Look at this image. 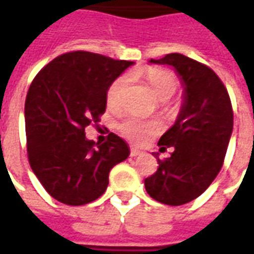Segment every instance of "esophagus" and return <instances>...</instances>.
<instances>
[{
  "label": "esophagus",
  "mask_w": 254,
  "mask_h": 254,
  "mask_svg": "<svg viewBox=\"0 0 254 254\" xmlns=\"http://www.w3.org/2000/svg\"><path fill=\"white\" fill-rule=\"evenodd\" d=\"M143 154V152H141V151H140V149H137V148H130V156H137V155H141Z\"/></svg>",
  "instance_id": "1"
}]
</instances>
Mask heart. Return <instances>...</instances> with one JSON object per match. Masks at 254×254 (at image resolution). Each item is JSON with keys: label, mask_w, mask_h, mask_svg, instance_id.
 Instances as JSON below:
<instances>
[{"label": "heart", "mask_w": 254, "mask_h": 254, "mask_svg": "<svg viewBox=\"0 0 254 254\" xmlns=\"http://www.w3.org/2000/svg\"><path fill=\"white\" fill-rule=\"evenodd\" d=\"M144 76L154 89L155 95L160 100L170 99L176 94L180 85L176 74L163 67H148L144 70ZM129 83H130V77L127 74H121L110 84L106 94L107 106L110 109L113 110L121 109L124 103V95L127 92ZM160 130H162L160 122L143 121L136 117H129L118 124V132L127 140L134 144H144L151 137H154L155 134H158Z\"/></svg>", "instance_id": "b5f03b06"}]
</instances>
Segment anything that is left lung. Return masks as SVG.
<instances>
[{
  "label": "left lung",
  "mask_w": 254,
  "mask_h": 254,
  "mask_svg": "<svg viewBox=\"0 0 254 254\" xmlns=\"http://www.w3.org/2000/svg\"><path fill=\"white\" fill-rule=\"evenodd\" d=\"M152 64L171 65L181 76L185 100L176 124L160 137L158 170L144 185L149 196L167 205H182L202 194L222 169L233 132V106L229 92L212 69L178 53Z\"/></svg>",
  "instance_id": "1"
}]
</instances>
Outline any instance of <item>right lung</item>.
Here are the masks:
<instances>
[{"label": "right lung", "mask_w": 254, "mask_h": 254, "mask_svg": "<svg viewBox=\"0 0 254 254\" xmlns=\"http://www.w3.org/2000/svg\"><path fill=\"white\" fill-rule=\"evenodd\" d=\"M132 64L77 50L54 58L32 80L24 107L28 162L60 202L99 198L111 169L129 156L127 144L114 133L95 144L84 130L100 121L110 84Z\"/></svg>", "instance_id": "1"}]
</instances>
